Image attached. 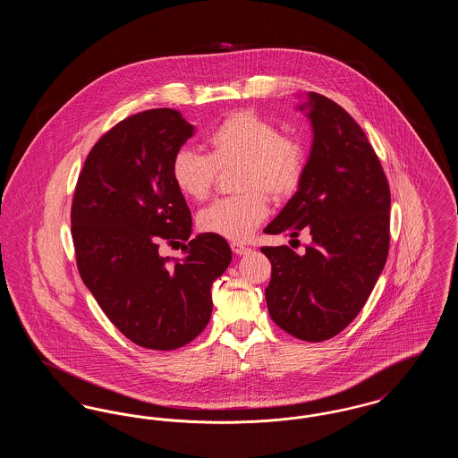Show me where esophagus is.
Instances as JSON below:
<instances>
[{"mask_svg":"<svg viewBox=\"0 0 458 458\" xmlns=\"http://www.w3.org/2000/svg\"><path fill=\"white\" fill-rule=\"evenodd\" d=\"M230 247H232V250L237 254V256H243V254H247V252H250V249L247 247V245H243V243H239V242H232L230 243Z\"/></svg>","mask_w":458,"mask_h":458,"instance_id":"34e87169","label":"esophagus"}]
</instances>
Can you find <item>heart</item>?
<instances>
[{"label": "heart", "mask_w": 458, "mask_h": 458, "mask_svg": "<svg viewBox=\"0 0 458 458\" xmlns=\"http://www.w3.org/2000/svg\"><path fill=\"white\" fill-rule=\"evenodd\" d=\"M209 153L180 148L170 174L178 192L191 200L208 199L218 172L237 166L233 187L242 194L223 197L199 213V228L223 239L245 240L267 216V196H293L305 174V149L295 137L280 133L252 111L230 113L206 139Z\"/></svg>", "instance_id": "1"}]
</instances>
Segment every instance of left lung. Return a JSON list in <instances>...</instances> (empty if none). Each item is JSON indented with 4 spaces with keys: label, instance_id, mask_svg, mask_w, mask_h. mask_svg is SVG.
Masks as SVG:
<instances>
[{
    "label": "left lung",
    "instance_id": "obj_1",
    "mask_svg": "<svg viewBox=\"0 0 458 458\" xmlns=\"http://www.w3.org/2000/svg\"><path fill=\"white\" fill-rule=\"evenodd\" d=\"M314 139L302 183L264 233L312 242L262 247L271 261L266 304L271 319L305 342L344 331L368 302L390 249V185L359 123L345 109L309 92ZM292 240V242H293Z\"/></svg>",
    "mask_w": 458,
    "mask_h": 458
}]
</instances>
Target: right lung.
<instances>
[{
	"label": "right lung",
	"instance_id": "1",
	"mask_svg": "<svg viewBox=\"0 0 458 458\" xmlns=\"http://www.w3.org/2000/svg\"><path fill=\"white\" fill-rule=\"evenodd\" d=\"M194 133L176 109L127 116L90 149L72 200V239L82 282L131 342L174 350L208 327L213 282L232 261L226 240L192 233V216L174 187V154ZM161 242L183 260L163 259Z\"/></svg>",
	"mask_w": 458,
	"mask_h": 458
}]
</instances>
